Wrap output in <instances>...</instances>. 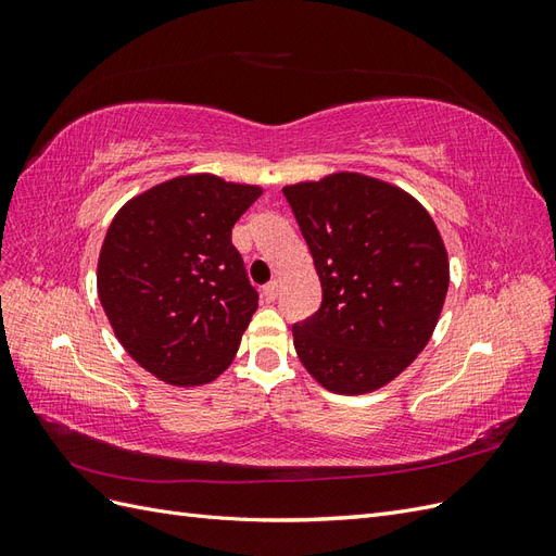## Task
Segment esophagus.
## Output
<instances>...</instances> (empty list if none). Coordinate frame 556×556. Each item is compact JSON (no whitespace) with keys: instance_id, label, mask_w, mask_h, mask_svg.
Here are the masks:
<instances>
[{"instance_id":"esophagus-1","label":"esophagus","mask_w":556,"mask_h":556,"mask_svg":"<svg viewBox=\"0 0 556 556\" xmlns=\"http://www.w3.org/2000/svg\"><path fill=\"white\" fill-rule=\"evenodd\" d=\"M264 296L268 299V301H274L276 296H278V292H280V285H278V280H271V282H266L264 285Z\"/></svg>"}]
</instances>
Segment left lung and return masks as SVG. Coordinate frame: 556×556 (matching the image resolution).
<instances>
[{"mask_svg":"<svg viewBox=\"0 0 556 556\" xmlns=\"http://www.w3.org/2000/svg\"><path fill=\"white\" fill-rule=\"evenodd\" d=\"M323 282V306L292 327L306 371L336 394L394 380L439 323L450 264L427 208L396 185L331 174L282 188Z\"/></svg>","mask_w":556,"mask_h":556,"instance_id":"left-lung-1","label":"left lung"}]
</instances>
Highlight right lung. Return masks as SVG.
<instances>
[{"label": "right lung", "mask_w": 556, "mask_h": 556, "mask_svg": "<svg viewBox=\"0 0 556 556\" xmlns=\"http://www.w3.org/2000/svg\"><path fill=\"white\" fill-rule=\"evenodd\" d=\"M257 185L178 176L129 199L99 252L97 292L127 355L155 378L206 384L237 355L257 311L231 227Z\"/></svg>", "instance_id": "1"}]
</instances>
